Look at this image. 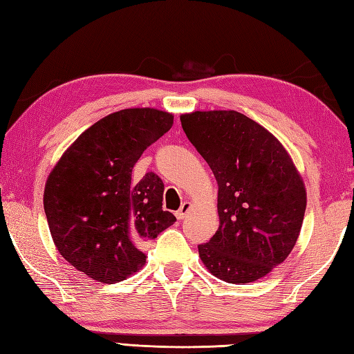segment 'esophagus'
<instances>
[{"instance_id":"1","label":"esophagus","mask_w":354,"mask_h":354,"mask_svg":"<svg viewBox=\"0 0 354 354\" xmlns=\"http://www.w3.org/2000/svg\"><path fill=\"white\" fill-rule=\"evenodd\" d=\"M190 208H192V204H190V202H187V201H185L184 204L181 205V208H179L178 212L175 213V214H176V217H178V219H179V221H183L184 217L187 216V213L190 212Z\"/></svg>"}]
</instances>
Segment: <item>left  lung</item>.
<instances>
[{"label": "left lung", "instance_id": "1", "mask_svg": "<svg viewBox=\"0 0 354 354\" xmlns=\"http://www.w3.org/2000/svg\"><path fill=\"white\" fill-rule=\"evenodd\" d=\"M183 129L219 185V228L199 257L227 283H251L297 243L307 194L290 155L272 133L237 111H194Z\"/></svg>", "mask_w": 354, "mask_h": 354}]
</instances>
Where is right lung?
<instances>
[{
  "mask_svg": "<svg viewBox=\"0 0 354 354\" xmlns=\"http://www.w3.org/2000/svg\"><path fill=\"white\" fill-rule=\"evenodd\" d=\"M171 124L173 114L153 108L114 112L80 133L50 171L44 209L53 242L93 280L114 284L138 272L146 263L138 243L175 223L155 173L132 183L135 162Z\"/></svg>",
  "mask_w": 354,
  "mask_h": 354,
  "instance_id": "add662e5",
  "label": "right lung"
}]
</instances>
